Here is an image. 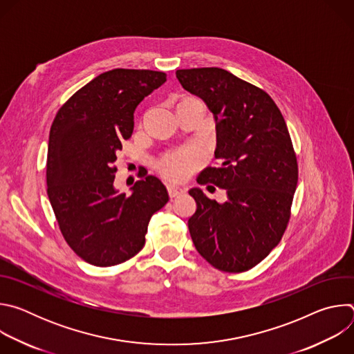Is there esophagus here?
Returning a JSON list of instances; mask_svg holds the SVG:
<instances>
[{"instance_id":"obj_1","label":"esophagus","mask_w":354,"mask_h":354,"mask_svg":"<svg viewBox=\"0 0 354 354\" xmlns=\"http://www.w3.org/2000/svg\"><path fill=\"white\" fill-rule=\"evenodd\" d=\"M168 193H169V196H171V197H178V196L183 194V193H185V190H183L182 187H179V186L168 185Z\"/></svg>"}]
</instances>
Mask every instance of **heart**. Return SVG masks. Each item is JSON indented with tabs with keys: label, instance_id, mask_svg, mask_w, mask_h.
I'll return each instance as SVG.
<instances>
[{
	"label": "heart",
	"instance_id": "obj_1",
	"mask_svg": "<svg viewBox=\"0 0 354 354\" xmlns=\"http://www.w3.org/2000/svg\"><path fill=\"white\" fill-rule=\"evenodd\" d=\"M205 161V151L200 147L190 145L165 154L158 161L160 172L171 180L187 179Z\"/></svg>",
	"mask_w": 354,
	"mask_h": 354
}]
</instances>
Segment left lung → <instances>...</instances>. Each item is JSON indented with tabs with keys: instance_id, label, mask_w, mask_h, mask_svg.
Returning <instances> with one entry per match:
<instances>
[{
	"instance_id": "left-lung-1",
	"label": "left lung",
	"mask_w": 354,
	"mask_h": 354,
	"mask_svg": "<svg viewBox=\"0 0 354 354\" xmlns=\"http://www.w3.org/2000/svg\"><path fill=\"white\" fill-rule=\"evenodd\" d=\"M176 78L216 119L220 162L197 182L228 196L220 205L200 189L189 190L197 205L187 221L192 241L216 269L246 272L279 245L290 221L298 164L287 124L268 92L223 68L178 70Z\"/></svg>"
}]
</instances>
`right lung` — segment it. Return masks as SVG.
<instances>
[{
  "label": "right lung",
  "mask_w": 354,
  "mask_h": 354,
  "mask_svg": "<svg viewBox=\"0 0 354 354\" xmlns=\"http://www.w3.org/2000/svg\"><path fill=\"white\" fill-rule=\"evenodd\" d=\"M167 81L153 70L115 68L78 89L59 109L48 136L47 196L68 246L109 268L136 257L149 218L169 200L164 183L142 172L133 193L115 186L118 153L141 100Z\"/></svg>",
  "instance_id": "obj_1"
}]
</instances>
